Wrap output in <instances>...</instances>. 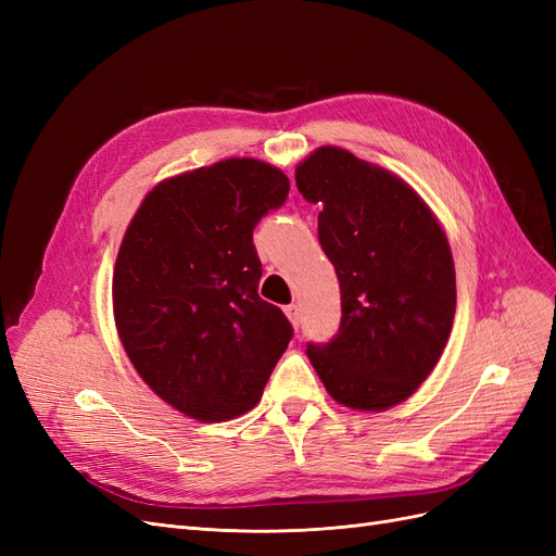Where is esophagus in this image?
Masks as SVG:
<instances>
[{
	"label": "esophagus",
	"mask_w": 556,
	"mask_h": 556,
	"mask_svg": "<svg viewBox=\"0 0 556 556\" xmlns=\"http://www.w3.org/2000/svg\"><path fill=\"white\" fill-rule=\"evenodd\" d=\"M285 313H288L290 323H292L294 327H299V319H301V308H299V304H290V306H285Z\"/></svg>",
	"instance_id": "1"
}]
</instances>
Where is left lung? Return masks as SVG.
<instances>
[{
  "label": "left lung",
  "instance_id": "left-lung-1",
  "mask_svg": "<svg viewBox=\"0 0 556 556\" xmlns=\"http://www.w3.org/2000/svg\"><path fill=\"white\" fill-rule=\"evenodd\" d=\"M294 178L323 206L317 237L341 282V329L308 345V359L333 401L382 413L417 392L450 339L457 280L447 237L406 180L345 148H315Z\"/></svg>",
  "mask_w": 556,
  "mask_h": 556
}]
</instances>
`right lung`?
I'll return each mask as SVG.
<instances>
[{
    "label": "right lung",
    "mask_w": 556,
    "mask_h": 556,
    "mask_svg": "<svg viewBox=\"0 0 556 556\" xmlns=\"http://www.w3.org/2000/svg\"><path fill=\"white\" fill-rule=\"evenodd\" d=\"M290 178L229 157L160 180L129 220L113 266V317L141 380L199 422L257 406L292 339L285 313L260 299L252 229L278 208Z\"/></svg>",
    "instance_id": "obj_1"
}]
</instances>
